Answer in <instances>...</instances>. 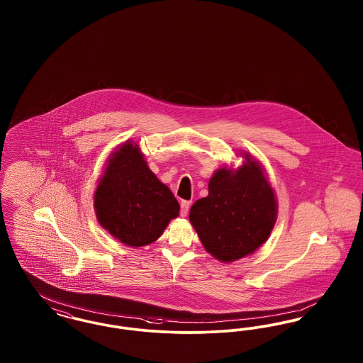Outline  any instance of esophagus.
I'll return each mask as SVG.
<instances>
[{
	"label": "esophagus",
	"mask_w": 363,
	"mask_h": 363,
	"mask_svg": "<svg viewBox=\"0 0 363 363\" xmlns=\"http://www.w3.org/2000/svg\"><path fill=\"white\" fill-rule=\"evenodd\" d=\"M190 204H191V203H190V201H186V200L181 201V216H186V215H188Z\"/></svg>",
	"instance_id": "obj_1"
}]
</instances>
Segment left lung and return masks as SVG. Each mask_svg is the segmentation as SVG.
Returning a JSON list of instances; mask_svg holds the SVG:
<instances>
[{"mask_svg": "<svg viewBox=\"0 0 363 363\" xmlns=\"http://www.w3.org/2000/svg\"><path fill=\"white\" fill-rule=\"evenodd\" d=\"M208 190L189 213L208 253L230 262L253 253L268 240L277 220V199L257 162L246 155L238 170L219 169Z\"/></svg>", "mask_w": 363, "mask_h": 363, "instance_id": "left-lung-1", "label": "left lung"}]
</instances>
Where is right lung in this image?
<instances>
[{
  "instance_id": "add662e5",
  "label": "right lung",
  "mask_w": 363,
  "mask_h": 363,
  "mask_svg": "<svg viewBox=\"0 0 363 363\" xmlns=\"http://www.w3.org/2000/svg\"><path fill=\"white\" fill-rule=\"evenodd\" d=\"M95 211L114 238L138 247L162 235L178 216L179 204L148 169L138 145L128 143L108 160L95 191Z\"/></svg>"
}]
</instances>
